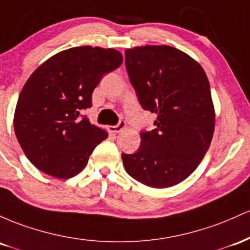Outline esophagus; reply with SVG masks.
Masks as SVG:
<instances>
[{"label":"esophagus","instance_id":"1","mask_svg":"<svg viewBox=\"0 0 250 250\" xmlns=\"http://www.w3.org/2000/svg\"><path fill=\"white\" fill-rule=\"evenodd\" d=\"M125 127H126V123L123 122V120H120L119 124H117L114 126H108V131L112 133H119V132H122Z\"/></svg>","mask_w":250,"mask_h":250}]
</instances>
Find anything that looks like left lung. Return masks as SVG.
I'll return each instance as SVG.
<instances>
[{
	"instance_id": "1",
	"label": "left lung",
	"mask_w": 250,
	"mask_h": 250,
	"mask_svg": "<svg viewBox=\"0 0 250 250\" xmlns=\"http://www.w3.org/2000/svg\"><path fill=\"white\" fill-rule=\"evenodd\" d=\"M125 64L140 105L157 114L155 130L140 133L139 150L122 155L126 172L150 188L176 186L200 165L214 136L208 77L195 59L167 44L127 48Z\"/></svg>"
}]
</instances>
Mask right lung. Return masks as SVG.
Returning a JSON list of instances; mask_svg holds the SVG:
<instances>
[{
	"mask_svg": "<svg viewBox=\"0 0 250 250\" xmlns=\"http://www.w3.org/2000/svg\"><path fill=\"white\" fill-rule=\"evenodd\" d=\"M122 62L119 50L80 46L57 53L33 72L19 95L14 130L34 167L61 179L83 171L108 133L80 112L91 107L103 75Z\"/></svg>",
	"mask_w": 250,
	"mask_h": 250,
	"instance_id": "1",
	"label": "right lung"
}]
</instances>
